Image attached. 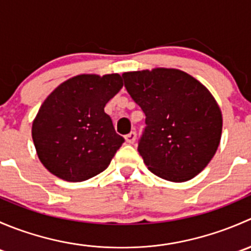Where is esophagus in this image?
Segmentation results:
<instances>
[{
	"label": "esophagus",
	"mask_w": 251,
	"mask_h": 251,
	"mask_svg": "<svg viewBox=\"0 0 251 251\" xmlns=\"http://www.w3.org/2000/svg\"><path fill=\"white\" fill-rule=\"evenodd\" d=\"M125 138H126V142H127V143L132 144L133 142L136 141V132H135V131H131L128 135L125 136Z\"/></svg>",
	"instance_id": "1"
}]
</instances>
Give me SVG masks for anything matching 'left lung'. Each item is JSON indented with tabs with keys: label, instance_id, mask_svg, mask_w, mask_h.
<instances>
[{
	"label": "left lung",
	"instance_id": "1",
	"mask_svg": "<svg viewBox=\"0 0 251 251\" xmlns=\"http://www.w3.org/2000/svg\"><path fill=\"white\" fill-rule=\"evenodd\" d=\"M123 77L146 114L137 149L149 171L171 182L201 173L222 133L221 109L209 90L178 69L128 72Z\"/></svg>",
	"mask_w": 251,
	"mask_h": 251
}]
</instances>
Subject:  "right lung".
<instances>
[{
  "instance_id": "right-lung-1",
  "label": "right lung",
  "mask_w": 251,
  "mask_h": 251,
  "mask_svg": "<svg viewBox=\"0 0 251 251\" xmlns=\"http://www.w3.org/2000/svg\"><path fill=\"white\" fill-rule=\"evenodd\" d=\"M119 74H82L60 83L32 123V141L45 168L59 178L81 182L109 166L125 142L104 111L121 90Z\"/></svg>"
}]
</instances>
